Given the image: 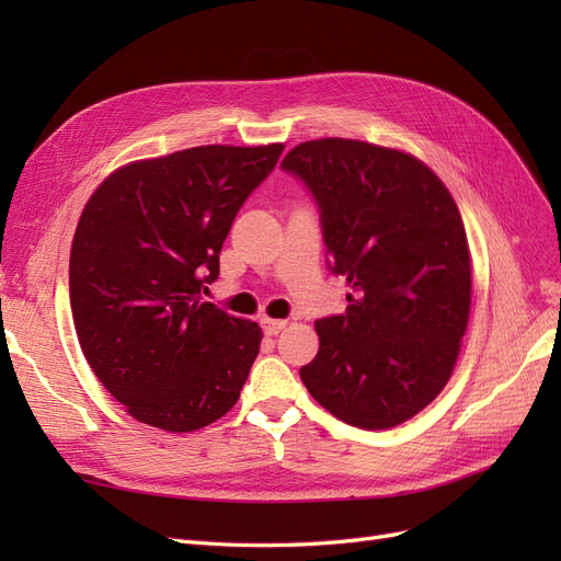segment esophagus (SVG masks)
Listing matches in <instances>:
<instances>
[{"label": "esophagus", "instance_id": "esophagus-1", "mask_svg": "<svg viewBox=\"0 0 561 561\" xmlns=\"http://www.w3.org/2000/svg\"><path fill=\"white\" fill-rule=\"evenodd\" d=\"M285 325H287L285 320H276V318H262V328H264V332H266V334H271V336H276L278 332H283V330H285Z\"/></svg>", "mask_w": 561, "mask_h": 561}]
</instances>
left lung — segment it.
<instances>
[{"label":"left lung","mask_w":561,"mask_h":561,"mask_svg":"<svg viewBox=\"0 0 561 561\" xmlns=\"http://www.w3.org/2000/svg\"><path fill=\"white\" fill-rule=\"evenodd\" d=\"M280 168L311 192L330 271L351 285L346 313L316 320L309 393L348 426L393 428L451 377L470 313V252L451 194L398 149L322 138Z\"/></svg>","instance_id":"1"}]
</instances>
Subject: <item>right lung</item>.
<instances>
[{
    "label": "right lung",
    "mask_w": 561,
    "mask_h": 561,
    "mask_svg": "<svg viewBox=\"0 0 561 561\" xmlns=\"http://www.w3.org/2000/svg\"><path fill=\"white\" fill-rule=\"evenodd\" d=\"M283 145H206L133 161L98 186L70 252L83 355L138 421L192 433L225 416L260 353L257 322L201 301L245 198Z\"/></svg>",
    "instance_id": "obj_1"
}]
</instances>
